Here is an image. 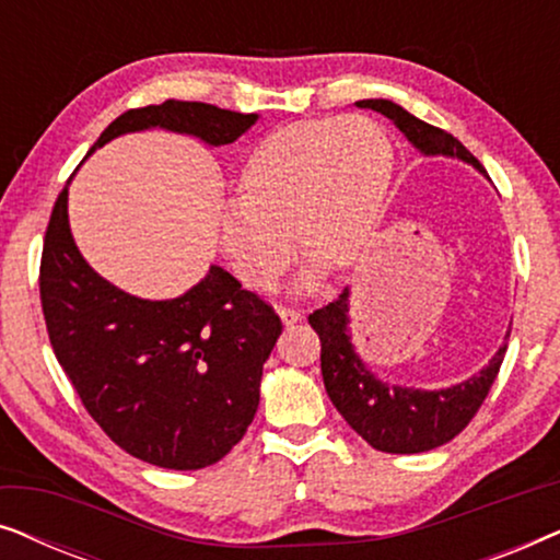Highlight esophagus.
I'll return each instance as SVG.
<instances>
[{
	"instance_id": "esophagus-1",
	"label": "esophagus",
	"mask_w": 560,
	"mask_h": 560,
	"mask_svg": "<svg viewBox=\"0 0 560 560\" xmlns=\"http://www.w3.org/2000/svg\"><path fill=\"white\" fill-rule=\"evenodd\" d=\"M280 318H282V324H285V326H295L298 320H303V313L295 311V308H280Z\"/></svg>"
}]
</instances>
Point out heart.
<instances>
[{"label":"heart","mask_w":560,"mask_h":560,"mask_svg":"<svg viewBox=\"0 0 560 560\" xmlns=\"http://www.w3.org/2000/svg\"><path fill=\"white\" fill-rule=\"evenodd\" d=\"M393 165V142L366 117L295 121L267 135L219 221L236 278L272 290L293 262V235L313 267L354 265L380 226Z\"/></svg>","instance_id":"b5f03b06"}]
</instances>
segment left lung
<instances>
[{
	"label": "left lung",
	"instance_id": "obj_1",
	"mask_svg": "<svg viewBox=\"0 0 560 560\" xmlns=\"http://www.w3.org/2000/svg\"><path fill=\"white\" fill-rule=\"evenodd\" d=\"M357 106L385 114L425 155L458 158L485 173L479 160L454 135L412 117L402 106L387 98H364ZM308 324L320 339V374L336 410L372 448L385 454H420L456 439L477 416L508 351V343H502L485 370L454 387L412 389L377 380L357 357L347 328L349 288H343L336 301L313 311Z\"/></svg>",
	"mask_w": 560,
	"mask_h": 560
}]
</instances>
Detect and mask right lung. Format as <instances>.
<instances>
[{
	"instance_id": "right-lung-1",
	"label": "right lung",
	"mask_w": 560,
	"mask_h": 560,
	"mask_svg": "<svg viewBox=\"0 0 560 560\" xmlns=\"http://www.w3.org/2000/svg\"><path fill=\"white\" fill-rule=\"evenodd\" d=\"M257 114L175 102L129 109L94 148L163 127L232 144ZM40 303L50 347L83 408L129 456L163 469L217 464L244 439L259 405L262 364L282 334L280 316L240 280L211 265L173 301H142L89 267L58 194L40 259Z\"/></svg>"
}]
</instances>
